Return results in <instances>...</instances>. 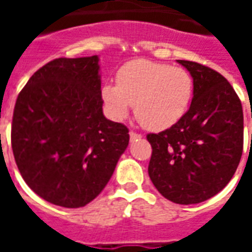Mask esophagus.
Returning a JSON list of instances; mask_svg holds the SVG:
<instances>
[{
  "instance_id": "obj_1",
  "label": "esophagus",
  "mask_w": 252,
  "mask_h": 252,
  "mask_svg": "<svg viewBox=\"0 0 252 252\" xmlns=\"http://www.w3.org/2000/svg\"><path fill=\"white\" fill-rule=\"evenodd\" d=\"M139 137H142L140 133H136V132L133 131L129 132V139H131V140H135V139H139Z\"/></svg>"
}]
</instances>
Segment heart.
<instances>
[{
	"label": "heart",
	"instance_id": "heart-1",
	"mask_svg": "<svg viewBox=\"0 0 252 252\" xmlns=\"http://www.w3.org/2000/svg\"><path fill=\"white\" fill-rule=\"evenodd\" d=\"M106 109L116 120L135 115L143 126L163 131L185 116L193 97V79L181 67L151 61H132L117 72V85L106 83L102 90Z\"/></svg>",
	"mask_w": 252,
	"mask_h": 252
}]
</instances>
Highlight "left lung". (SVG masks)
Masks as SVG:
<instances>
[{"mask_svg": "<svg viewBox=\"0 0 252 252\" xmlns=\"http://www.w3.org/2000/svg\"><path fill=\"white\" fill-rule=\"evenodd\" d=\"M193 78V99L177 124L148 133L153 147L148 175L164 198L189 205L222 190L243 153V109L220 72L178 61Z\"/></svg>", "mask_w": 252, "mask_h": 252, "instance_id": "left-lung-1", "label": "left lung"}]
</instances>
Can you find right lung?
Instances as JSON below:
<instances>
[{
	"label": "right lung",
	"instance_id": "1",
	"mask_svg": "<svg viewBox=\"0 0 252 252\" xmlns=\"http://www.w3.org/2000/svg\"><path fill=\"white\" fill-rule=\"evenodd\" d=\"M98 57L58 58L20 92L12 121L14 160L43 200L81 208L104 190L129 143L102 113Z\"/></svg>",
	"mask_w": 252,
	"mask_h": 252
}]
</instances>
